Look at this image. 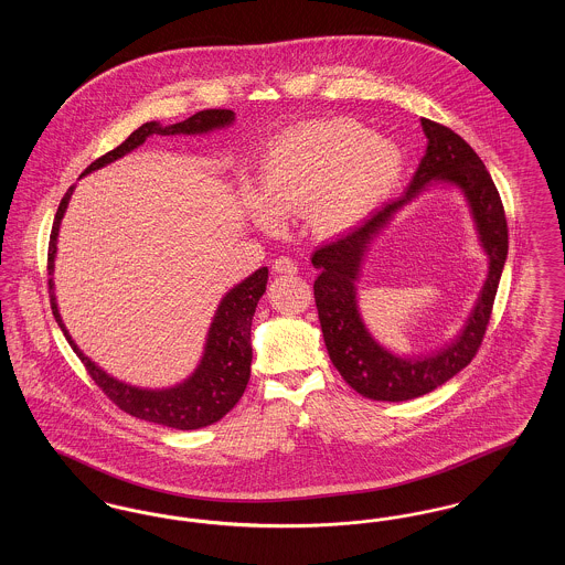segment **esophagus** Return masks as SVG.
Returning <instances> with one entry per match:
<instances>
[{
	"label": "esophagus",
	"mask_w": 565,
	"mask_h": 565,
	"mask_svg": "<svg viewBox=\"0 0 565 565\" xmlns=\"http://www.w3.org/2000/svg\"><path fill=\"white\" fill-rule=\"evenodd\" d=\"M273 270H275V273H288V275H295L298 267H296V263L292 258H288V256H279V258L273 263Z\"/></svg>",
	"instance_id": "esophagus-1"
}]
</instances>
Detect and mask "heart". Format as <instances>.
<instances>
[{
  "instance_id": "heart-1",
  "label": "heart",
  "mask_w": 565,
  "mask_h": 565,
  "mask_svg": "<svg viewBox=\"0 0 565 565\" xmlns=\"http://www.w3.org/2000/svg\"><path fill=\"white\" fill-rule=\"evenodd\" d=\"M403 169L398 146L350 118L307 120L270 141L247 194L252 222L275 233L279 217L307 215L313 233L334 237L355 226L392 189Z\"/></svg>"
}]
</instances>
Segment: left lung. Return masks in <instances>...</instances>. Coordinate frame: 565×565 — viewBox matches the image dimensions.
<instances>
[{"label":"left lung","instance_id":"8db88e82","mask_svg":"<svg viewBox=\"0 0 565 565\" xmlns=\"http://www.w3.org/2000/svg\"><path fill=\"white\" fill-rule=\"evenodd\" d=\"M422 127L428 137V148L403 196L385 203L360 226L318 247L311 256L313 267L320 270L313 295L328 355L351 387L371 401L403 403L419 398L472 362L483 343L509 254L504 205L479 154L445 125L422 118ZM436 181L454 183L465 192L490 258V273L469 322L445 351L426 359H401L379 347L365 330L356 309L354 281L370 242L380 228L406 202Z\"/></svg>","mask_w":565,"mask_h":565}]
</instances>
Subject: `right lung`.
Masks as SVG:
<instances>
[{"mask_svg": "<svg viewBox=\"0 0 565 565\" xmlns=\"http://www.w3.org/2000/svg\"><path fill=\"white\" fill-rule=\"evenodd\" d=\"M235 114L231 109H203L196 111L182 122L162 127L161 122H146L137 131L129 135L118 148L109 150L108 154L99 157L90 162L82 175L102 169L116 159H122L137 146H141L150 135H201L210 134L214 129H222L233 125ZM81 175V178H82ZM74 186L65 192V196L58 203V210L54 215L51 243H49V288H51V307L58 328L63 330L67 343L82 364L86 366L90 379L104 390L111 403L120 411L134 415L137 419L152 422L175 430H196L212 426L217 419H222L239 398L249 381V366H252V318L256 311V305L260 296L267 290L269 269L254 270L242 284H237L233 290L220 300L215 309L214 322L210 326L207 341L203 358L196 366V371L182 383L167 387V390H141L129 383H122L106 371H102L90 358H86L78 345L72 341L65 323L58 316L56 298H54V256H56V237L63 214L67 210V203L72 199Z\"/></svg>", "mask_w": 565, "mask_h": 565, "instance_id": "obj_1", "label": "right lung"}]
</instances>
